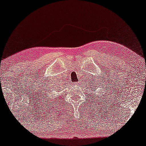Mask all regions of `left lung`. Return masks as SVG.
I'll return each mask as SVG.
<instances>
[{"label":"left lung","instance_id":"obj_1","mask_svg":"<svg viewBox=\"0 0 146 146\" xmlns=\"http://www.w3.org/2000/svg\"><path fill=\"white\" fill-rule=\"evenodd\" d=\"M92 85H91V84H90V86H91V87H90V88H95L94 89V90H97V89H96V88H97V86L96 87L95 86L97 85V84H94V83H93V82H92ZM93 91H94V90H93Z\"/></svg>","mask_w":146,"mask_h":146}]
</instances>
